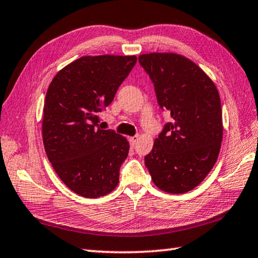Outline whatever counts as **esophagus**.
I'll return each mask as SVG.
<instances>
[{
    "instance_id": "34e87169",
    "label": "esophagus",
    "mask_w": 258,
    "mask_h": 258,
    "mask_svg": "<svg viewBox=\"0 0 258 258\" xmlns=\"http://www.w3.org/2000/svg\"><path fill=\"white\" fill-rule=\"evenodd\" d=\"M139 135H134V137H131L130 138V142H131V145L132 146H135L137 145V142H138V140H139Z\"/></svg>"
}]
</instances>
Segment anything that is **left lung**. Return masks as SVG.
Wrapping results in <instances>:
<instances>
[{"mask_svg": "<svg viewBox=\"0 0 258 258\" xmlns=\"http://www.w3.org/2000/svg\"><path fill=\"white\" fill-rule=\"evenodd\" d=\"M139 61L154 82L159 106L172 117L145 157L146 166L160 190L185 194L205 180L220 154V94L212 78L184 55L152 52Z\"/></svg>", "mask_w": 258, "mask_h": 258, "instance_id": "left-lung-1", "label": "left lung"}]
</instances>
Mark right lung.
I'll use <instances>...</instances> for the list:
<instances>
[{"instance_id":"right-lung-1","label":"right lung","mask_w":258,"mask_h":258,"mask_svg":"<svg viewBox=\"0 0 258 258\" xmlns=\"http://www.w3.org/2000/svg\"><path fill=\"white\" fill-rule=\"evenodd\" d=\"M135 55H85L56 73L47 89L42 137L60 180L75 194L99 198L115 189L130 143L99 126V112L112 102Z\"/></svg>"}]
</instances>
